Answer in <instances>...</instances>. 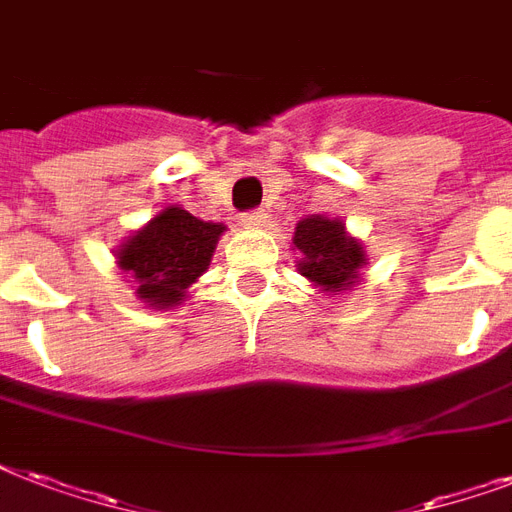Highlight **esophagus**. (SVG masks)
I'll list each match as a JSON object with an SVG mask.
<instances>
[{
    "label": "esophagus",
    "instance_id": "1",
    "mask_svg": "<svg viewBox=\"0 0 512 512\" xmlns=\"http://www.w3.org/2000/svg\"><path fill=\"white\" fill-rule=\"evenodd\" d=\"M241 223L247 225V228H252V231H260V228L268 225V215H265L263 209H257V212H247V215L241 217Z\"/></svg>",
    "mask_w": 512,
    "mask_h": 512
}]
</instances>
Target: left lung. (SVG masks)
Instances as JSON below:
<instances>
[{"label":"left lung","instance_id":"left-lung-1","mask_svg":"<svg viewBox=\"0 0 512 512\" xmlns=\"http://www.w3.org/2000/svg\"><path fill=\"white\" fill-rule=\"evenodd\" d=\"M292 244L300 252L297 271L321 295H342L364 279L369 263L361 239L350 236L340 217L308 215L295 228Z\"/></svg>","mask_w":512,"mask_h":512}]
</instances>
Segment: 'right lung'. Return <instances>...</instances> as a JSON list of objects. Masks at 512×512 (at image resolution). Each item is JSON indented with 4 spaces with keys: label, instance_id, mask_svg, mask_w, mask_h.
Wrapping results in <instances>:
<instances>
[{
    "label": "right lung",
    "instance_id": "add662e5",
    "mask_svg": "<svg viewBox=\"0 0 512 512\" xmlns=\"http://www.w3.org/2000/svg\"><path fill=\"white\" fill-rule=\"evenodd\" d=\"M223 233V223L201 220L180 204H170L119 244L116 265L135 279V297L146 308L172 311L204 276Z\"/></svg>",
    "mask_w": 512,
    "mask_h": 512
}]
</instances>
